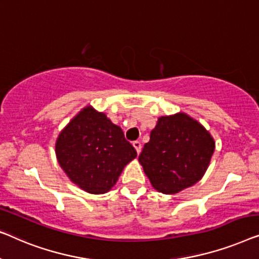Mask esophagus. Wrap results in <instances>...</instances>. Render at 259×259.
I'll use <instances>...</instances> for the list:
<instances>
[{"mask_svg":"<svg viewBox=\"0 0 259 259\" xmlns=\"http://www.w3.org/2000/svg\"><path fill=\"white\" fill-rule=\"evenodd\" d=\"M133 145H134V148L136 149L137 154H140V152H141V149H142V144H141V142H140V141H135V142H133Z\"/></svg>","mask_w":259,"mask_h":259,"instance_id":"esophagus-1","label":"esophagus"}]
</instances>
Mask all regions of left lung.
<instances>
[{"label": "left lung", "instance_id": "obj_1", "mask_svg": "<svg viewBox=\"0 0 259 259\" xmlns=\"http://www.w3.org/2000/svg\"><path fill=\"white\" fill-rule=\"evenodd\" d=\"M213 151L214 141L209 131L178 112L158 118L138 161L156 190L174 195L201 180Z\"/></svg>", "mask_w": 259, "mask_h": 259}]
</instances>
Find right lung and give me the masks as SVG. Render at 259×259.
<instances>
[{"label": "right lung", "instance_id": "add662e5", "mask_svg": "<svg viewBox=\"0 0 259 259\" xmlns=\"http://www.w3.org/2000/svg\"><path fill=\"white\" fill-rule=\"evenodd\" d=\"M55 150L72 183L90 194L110 190L137 156L122 129L92 107L82 109L61 131Z\"/></svg>", "mask_w": 259, "mask_h": 259}]
</instances>
